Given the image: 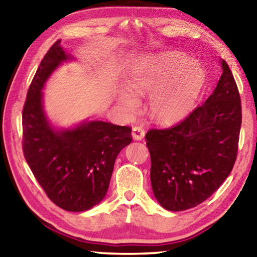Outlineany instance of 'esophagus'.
Returning a JSON list of instances; mask_svg holds the SVG:
<instances>
[{"label":"esophagus","instance_id":"1","mask_svg":"<svg viewBox=\"0 0 257 257\" xmlns=\"http://www.w3.org/2000/svg\"><path fill=\"white\" fill-rule=\"evenodd\" d=\"M133 137L135 141H142L143 138L145 136V130L141 125H135L133 128Z\"/></svg>","mask_w":257,"mask_h":257}]
</instances>
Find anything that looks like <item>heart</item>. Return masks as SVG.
Returning <instances> with one entry per match:
<instances>
[{"mask_svg": "<svg viewBox=\"0 0 257 257\" xmlns=\"http://www.w3.org/2000/svg\"><path fill=\"white\" fill-rule=\"evenodd\" d=\"M171 80L172 84L164 89ZM204 81L205 71L189 56L181 53L151 56L133 69L129 87L133 94L120 92L119 102L125 110L133 112L138 107L136 97L154 94L150 102L151 114L158 120L168 121L186 110L202 89Z\"/></svg>", "mask_w": 257, "mask_h": 257, "instance_id": "b5f03b06", "label": "heart"}]
</instances>
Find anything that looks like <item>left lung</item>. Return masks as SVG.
<instances>
[{
	"label": "left lung",
	"instance_id": "8db88e82",
	"mask_svg": "<svg viewBox=\"0 0 257 257\" xmlns=\"http://www.w3.org/2000/svg\"><path fill=\"white\" fill-rule=\"evenodd\" d=\"M214 92L185 118L146 134L155 198L169 211H185L211 196L231 172L241 125L240 95L224 60Z\"/></svg>",
	"mask_w": 257,
	"mask_h": 257
}]
</instances>
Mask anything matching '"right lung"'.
Returning <instances> with one entry per match:
<instances>
[{
    "mask_svg": "<svg viewBox=\"0 0 257 257\" xmlns=\"http://www.w3.org/2000/svg\"><path fill=\"white\" fill-rule=\"evenodd\" d=\"M69 58L61 40L56 41L35 73L23 110V151L47 197L63 210L82 212L106 195L116 156L133 136L132 127L103 121L63 132L51 127L43 111L42 88Z\"/></svg>",
    "mask_w": 257,
    "mask_h": 257,
    "instance_id": "obj_1",
    "label": "right lung"
}]
</instances>
